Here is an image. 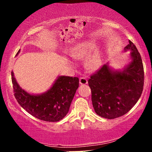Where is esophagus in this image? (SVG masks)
Returning <instances> with one entry per match:
<instances>
[{"mask_svg":"<svg viewBox=\"0 0 152 152\" xmlns=\"http://www.w3.org/2000/svg\"><path fill=\"white\" fill-rule=\"evenodd\" d=\"M79 83L80 84H86L88 83V81L85 77H81L79 79Z\"/></svg>","mask_w":152,"mask_h":152,"instance_id":"esophagus-1","label":"esophagus"}]
</instances>
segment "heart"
I'll use <instances>...</instances> for the list:
<instances>
[{"label": "heart", "instance_id": "b5f03b06", "mask_svg": "<svg viewBox=\"0 0 152 152\" xmlns=\"http://www.w3.org/2000/svg\"><path fill=\"white\" fill-rule=\"evenodd\" d=\"M96 46L94 43H83L75 48L74 51L72 52V56L75 58H86L90 55L91 53L96 50ZM86 65L92 70L99 69L101 65V58L99 54L94 53L88 57L87 59Z\"/></svg>", "mask_w": 152, "mask_h": 152}]
</instances>
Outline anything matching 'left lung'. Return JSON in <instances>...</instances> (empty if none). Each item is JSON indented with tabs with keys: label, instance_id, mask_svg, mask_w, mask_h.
<instances>
[{
	"label": "left lung",
	"instance_id": "8db88e82",
	"mask_svg": "<svg viewBox=\"0 0 152 152\" xmlns=\"http://www.w3.org/2000/svg\"><path fill=\"white\" fill-rule=\"evenodd\" d=\"M129 42L124 49L132 50V61L123 71H111L104 64L88 81L94 111L103 118L113 119L126 114L142 95L144 81L142 60L135 45Z\"/></svg>",
	"mask_w": 152,
	"mask_h": 152
}]
</instances>
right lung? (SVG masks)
<instances>
[{"label":"right lung","instance_id":"right-lung-1","mask_svg":"<svg viewBox=\"0 0 152 152\" xmlns=\"http://www.w3.org/2000/svg\"><path fill=\"white\" fill-rule=\"evenodd\" d=\"M19 52L20 50L16 55ZM11 76L15 98L20 106L38 119L49 122L58 121L65 117L79 85L78 77L59 76L46 93L33 95L19 86L13 71Z\"/></svg>","mask_w":152,"mask_h":152}]
</instances>
